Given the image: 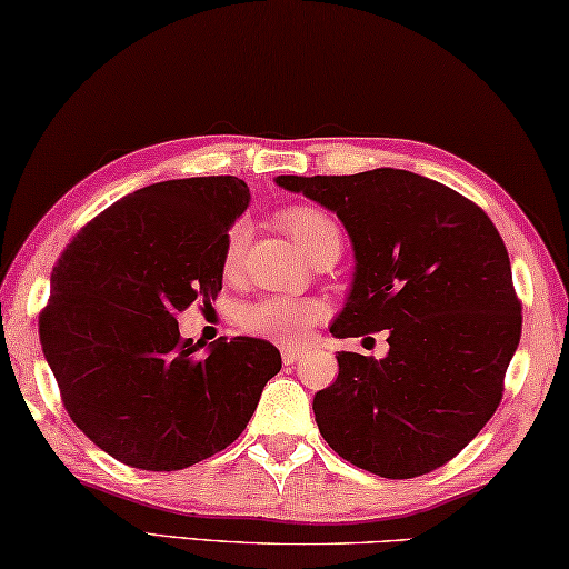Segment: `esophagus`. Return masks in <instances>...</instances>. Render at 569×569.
<instances>
[{
    "label": "esophagus",
    "mask_w": 569,
    "mask_h": 569,
    "mask_svg": "<svg viewBox=\"0 0 569 569\" xmlns=\"http://www.w3.org/2000/svg\"><path fill=\"white\" fill-rule=\"evenodd\" d=\"M281 357H283V365H293L296 359L301 357V347H281Z\"/></svg>",
    "instance_id": "obj_1"
}]
</instances>
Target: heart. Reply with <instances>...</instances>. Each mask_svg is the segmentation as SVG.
Here are the masks:
<instances>
[{"label": "heart", "mask_w": 569, "mask_h": 569, "mask_svg": "<svg viewBox=\"0 0 569 569\" xmlns=\"http://www.w3.org/2000/svg\"><path fill=\"white\" fill-rule=\"evenodd\" d=\"M281 228L296 240L306 256L311 260L321 256V252L333 250L339 252L341 236L337 222H333L327 212L317 210V207H288L278 214ZM248 230L246 224H236L230 228L228 238H224L222 248V270L224 276H232L240 268L242 248H246ZM323 317V306L313 299H291V296H268V299L252 301L242 306L238 313L240 327L258 333V337L283 341V345H293L301 341L313 323Z\"/></svg>", "instance_id": "obj_1"}]
</instances>
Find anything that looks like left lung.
Here are the masks:
<instances>
[{
    "label": "left lung",
    "mask_w": 569,
    "mask_h": 569,
    "mask_svg": "<svg viewBox=\"0 0 569 569\" xmlns=\"http://www.w3.org/2000/svg\"><path fill=\"white\" fill-rule=\"evenodd\" d=\"M345 224L355 273L337 339L387 329L385 359L339 351L313 415L341 458L385 479L436 471L501 402L521 337L509 252L479 204L405 169L281 174Z\"/></svg>",
    "instance_id": "8db88e82"
}]
</instances>
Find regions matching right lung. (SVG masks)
I'll return each instance as SVG.
<instances>
[{
  "label": "right lung",
  "instance_id": "right-lung-1",
  "mask_svg": "<svg viewBox=\"0 0 569 569\" xmlns=\"http://www.w3.org/2000/svg\"><path fill=\"white\" fill-rule=\"evenodd\" d=\"M250 204L238 177L141 187L90 220L50 276L42 355L62 402L126 466L179 471L228 448L258 408L281 351L236 337H179L177 313L222 288L228 230Z\"/></svg>",
  "mask_w": 569,
  "mask_h": 569
}]
</instances>
